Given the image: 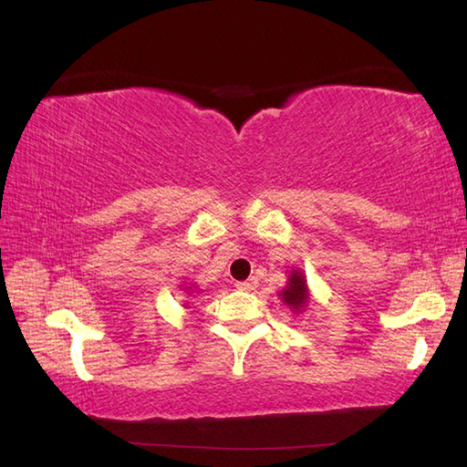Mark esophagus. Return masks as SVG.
<instances>
[{
    "mask_svg": "<svg viewBox=\"0 0 467 467\" xmlns=\"http://www.w3.org/2000/svg\"><path fill=\"white\" fill-rule=\"evenodd\" d=\"M238 290H244V292H251L256 288V280L254 278H248V280H241V283H236Z\"/></svg>",
    "mask_w": 467,
    "mask_h": 467,
    "instance_id": "34e87169",
    "label": "esophagus"
}]
</instances>
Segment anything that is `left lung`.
<instances>
[{
  "mask_svg": "<svg viewBox=\"0 0 467 467\" xmlns=\"http://www.w3.org/2000/svg\"><path fill=\"white\" fill-rule=\"evenodd\" d=\"M280 296H283V302L292 312H302L308 306V285L302 270H292L288 276V285L280 292Z\"/></svg>",
  "mask_w": 467,
  "mask_h": 467,
  "instance_id": "obj_1",
  "label": "left lung"
}]
</instances>
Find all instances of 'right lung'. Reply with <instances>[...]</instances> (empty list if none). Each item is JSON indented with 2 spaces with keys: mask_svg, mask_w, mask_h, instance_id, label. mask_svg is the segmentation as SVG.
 I'll return each instance as SVG.
<instances>
[{
  "mask_svg": "<svg viewBox=\"0 0 467 467\" xmlns=\"http://www.w3.org/2000/svg\"><path fill=\"white\" fill-rule=\"evenodd\" d=\"M189 288H191V286H187V288H184V292H189Z\"/></svg>",
  "mask_w": 467,
  "mask_h": 467,
  "instance_id": "obj_1",
  "label": "right lung"
}]
</instances>
